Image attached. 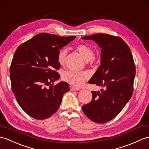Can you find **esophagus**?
Segmentation results:
<instances>
[{
	"mask_svg": "<svg viewBox=\"0 0 149 149\" xmlns=\"http://www.w3.org/2000/svg\"><path fill=\"white\" fill-rule=\"evenodd\" d=\"M70 90H71V91H78V90H80L79 88L73 86H71L70 87Z\"/></svg>",
	"mask_w": 149,
	"mask_h": 149,
	"instance_id": "1",
	"label": "esophagus"
}]
</instances>
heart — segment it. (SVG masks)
Here are the masks:
<instances>
[{"mask_svg":"<svg viewBox=\"0 0 149 149\" xmlns=\"http://www.w3.org/2000/svg\"><path fill=\"white\" fill-rule=\"evenodd\" d=\"M77 51L83 57L86 61H93L94 52L93 49L85 44H80L76 47ZM68 50L66 49H62L59 50L58 56V61L60 65H64ZM63 79L66 83L75 86H80L89 78V74L86 72H75L74 70L65 71L62 75Z\"/></svg>","mask_w":149,"mask_h":149,"instance_id":"1","label":"heart"}]
</instances>
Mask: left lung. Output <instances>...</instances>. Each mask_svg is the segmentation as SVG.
Masks as SVG:
<instances>
[{"instance_id": "left-lung-1", "label": "left lung", "mask_w": 149, "mask_h": 149, "mask_svg": "<svg viewBox=\"0 0 149 149\" xmlns=\"http://www.w3.org/2000/svg\"><path fill=\"white\" fill-rule=\"evenodd\" d=\"M81 39L93 40L101 48L100 65L88 83L104 88L91 91L92 100L82 109L91 121L106 123L118 115L132 96L136 74L133 57L119 37L99 33Z\"/></svg>"}]
</instances>
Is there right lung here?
I'll return each instance as SVG.
<instances>
[{"label":"right lung","mask_w":149,"mask_h":149,"mask_svg":"<svg viewBox=\"0 0 149 149\" xmlns=\"http://www.w3.org/2000/svg\"><path fill=\"white\" fill-rule=\"evenodd\" d=\"M75 38L41 33L16 50L10 67L12 91L22 109L33 118L51 116L58 111L63 95L69 91L68 83L63 81L49 88L45 86L59 79L56 72L60 68L59 50Z\"/></svg>","instance_id":"add662e5"}]
</instances>
